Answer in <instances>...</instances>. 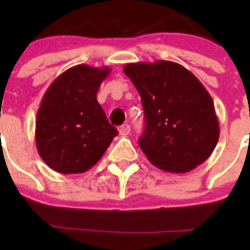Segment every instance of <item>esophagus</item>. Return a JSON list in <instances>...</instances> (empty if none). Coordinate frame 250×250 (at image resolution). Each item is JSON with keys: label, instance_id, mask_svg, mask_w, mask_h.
Wrapping results in <instances>:
<instances>
[{"label": "esophagus", "instance_id": "esophagus-1", "mask_svg": "<svg viewBox=\"0 0 250 250\" xmlns=\"http://www.w3.org/2000/svg\"><path fill=\"white\" fill-rule=\"evenodd\" d=\"M118 132H120L121 135H128L130 133V125H122L120 128H118Z\"/></svg>", "mask_w": 250, "mask_h": 250}]
</instances>
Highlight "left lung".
I'll list each match as a JSON object with an SVG mask.
<instances>
[{
  "instance_id": "left-lung-1",
  "label": "left lung",
  "mask_w": 250,
  "mask_h": 250,
  "mask_svg": "<svg viewBox=\"0 0 250 250\" xmlns=\"http://www.w3.org/2000/svg\"><path fill=\"white\" fill-rule=\"evenodd\" d=\"M139 92L145 130L139 146L155 167L188 173L202 165L219 140L213 99L197 77L176 62H132L123 67Z\"/></svg>"
}]
</instances>
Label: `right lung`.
Segmentation results:
<instances>
[{
	"label": "right lung",
	"mask_w": 250,
	"mask_h": 250,
	"mask_svg": "<svg viewBox=\"0 0 250 250\" xmlns=\"http://www.w3.org/2000/svg\"><path fill=\"white\" fill-rule=\"evenodd\" d=\"M110 67L81 64L58 76L42 98L36 117V146L53 170L77 174L90 169L118 134L97 100Z\"/></svg>",
	"instance_id": "right-lung-1"
}]
</instances>
